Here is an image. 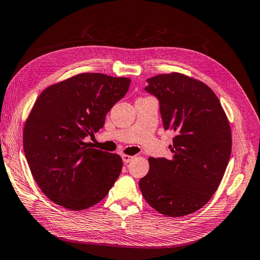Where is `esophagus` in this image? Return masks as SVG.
I'll use <instances>...</instances> for the list:
<instances>
[{"instance_id":"esophagus-1","label":"esophagus","mask_w":260,"mask_h":260,"mask_svg":"<svg viewBox=\"0 0 260 260\" xmlns=\"http://www.w3.org/2000/svg\"><path fill=\"white\" fill-rule=\"evenodd\" d=\"M133 158H135V156L125 155V154H123V155H122V160H123V162H124V164H128V162H130Z\"/></svg>"}]
</instances>
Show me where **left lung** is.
Segmentation results:
<instances>
[{"instance_id":"8db88e82","label":"left lung","mask_w":260,"mask_h":260,"mask_svg":"<svg viewBox=\"0 0 260 260\" xmlns=\"http://www.w3.org/2000/svg\"><path fill=\"white\" fill-rule=\"evenodd\" d=\"M147 82L145 90L159 100L164 128L176 136L169 146L171 158H148L140 190L165 216L190 215L221 182L232 148L230 123L214 91L198 79L171 73Z\"/></svg>"}]
</instances>
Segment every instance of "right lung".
<instances>
[{"mask_svg":"<svg viewBox=\"0 0 260 260\" xmlns=\"http://www.w3.org/2000/svg\"><path fill=\"white\" fill-rule=\"evenodd\" d=\"M130 79L82 73L54 83L38 96L23 127V149L41 191L57 205L83 210L103 200L119 177V155L85 143L104 125Z\"/></svg>","mask_w":260,"mask_h":260,"instance_id":"1","label":"right lung"}]
</instances>
